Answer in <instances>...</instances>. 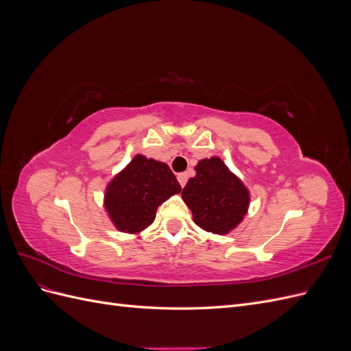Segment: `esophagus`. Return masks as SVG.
I'll list each match as a JSON object with an SVG mask.
<instances>
[{
	"mask_svg": "<svg viewBox=\"0 0 351 351\" xmlns=\"http://www.w3.org/2000/svg\"><path fill=\"white\" fill-rule=\"evenodd\" d=\"M177 180H178V183H180V186H182V187H184V184H186V182H187V174H186V173H182V174H178V176H177Z\"/></svg>",
	"mask_w": 351,
	"mask_h": 351,
	"instance_id": "obj_1",
	"label": "esophagus"
}]
</instances>
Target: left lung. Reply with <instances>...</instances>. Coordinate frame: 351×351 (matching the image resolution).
Wrapping results in <instances>:
<instances>
[{"label": "left lung", "mask_w": 351, "mask_h": 351, "mask_svg": "<svg viewBox=\"0 0 351 351\" xmlns=\"http://www.w3.org/2000/svg\"><path fill=\"white\" fill-rule=\"evenodd\" d=\"M195 169L182 193L195 224L212 234H228L247 214L249 189L218 156L200 159Z\"/></svg>", "instance_id": "left-lung-1"}]
</instances>
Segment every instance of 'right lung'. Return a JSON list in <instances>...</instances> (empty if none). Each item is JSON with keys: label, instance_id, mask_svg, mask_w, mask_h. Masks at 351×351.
<instances>
[{"label": "right lung", "instance_id": "1", "mask_svg": "<svg viewBox=\"0 0 351 351\" xmlns=\"http://www.w3.org/2000/svg\"><path fill=\"white\" fill-rule=\"evenodd\" d=\"M180 192L165 162L137 154L107 184L104 208L117 230L139 234L154 222L158 206Z\"/></svg>", "mask_w": 351, "mask_h": 351}]
</instances>
